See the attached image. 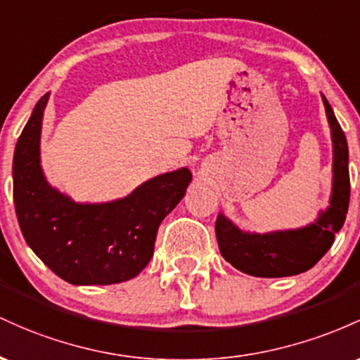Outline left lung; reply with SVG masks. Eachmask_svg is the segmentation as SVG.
<instances>
[{
	"instance_id": "1",
	"label": "left lung",
	"mask_w": 360,
	"mask_h": 360,
	"mask_svg": "<svg viewBox=\"0 0 360 360\" xmlns=\"http://www.w3.org/2000/svg\"><path fill=\"white\" fill-rule=\"evenodd\" d=\"M321 100L328 119L333 151L332 193L328 205L321 209L309 224L267 233L245 231L223 212L217 214L216 238L221 255L240 272L267 278L306 272L328 252L335 234L345 223L350 200L349 146L332 105L323 93Z\"/></svg>"
}]
</instances>
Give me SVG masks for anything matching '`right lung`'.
Returning a JSON list of instances; mask_svg holds the SVG:
<instances>
[{
  "label": "right lung",
  "instance_id": "1",
  "mask_svg": "<svg viewBox=\"0 0 360 360\" xmlns=\"http://www.w3.org/2000/svg\"><path fill=\"white\" fill-rule=\"evenodd\" d=\"M51 93L35 103L13 155V200L27 245L72 285H108L139 276L155 252L161 221L184 199L187 167L153 176L108 202H76L52 187L40 165Z\"/></svg>",
  "mask_w": 360,
  "mask_h": 360
}]
</instances>
